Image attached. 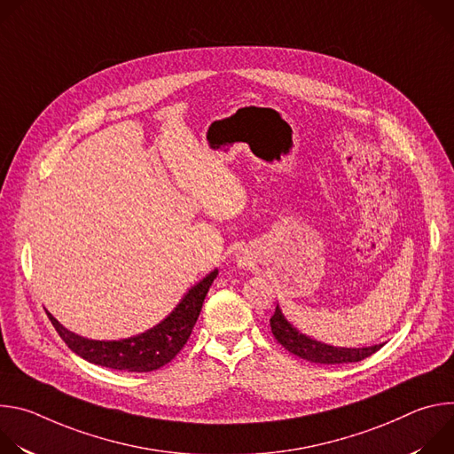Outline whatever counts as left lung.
Segmentation results:
<instances>
[{"mask_svg":"<svg viewBox=\"0 0 454 454\" xmlns=\"http://www.w3.org/2000/svg\"><path fill=\"white\" fill-rule=\"evenodd\" d=\"M271 333L275 340L291 354L319 364H343V363H356L361 361L372 354H375L382 345L373 347H363V348H343V347H333L321 341H316L300 331H296L291 323L282 314L280 307L277 305L275 314L270 319Z\"/></svg>","mask_w":454,"mask_h":454,"instance_id":"8db88e82","label":"left lung"}]
</instances>
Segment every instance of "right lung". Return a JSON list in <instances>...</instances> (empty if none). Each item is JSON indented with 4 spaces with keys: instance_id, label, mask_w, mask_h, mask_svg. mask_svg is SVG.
I'll return each instance as SVG.
<instances>
[{
    "instance_id": "add662e5",
    "label": "right lung",
    "mask_w": 454,
    "mask_h": 454,
    "mask_svg": "<svg viewBox=\"0 0 454 454\" xmlns=\"http://www.w3.org/2000/svg\"><path fill=\"white\" fill-rule=\"evenodd\" d=\"M217 275L219 271L214 270L200 284L193 286L176 305V309L163 321H160L156 327L127 340H88L64 329L50 312L46 314L62 341L82 359L113 370L153 372L170 363L184 347L200 317L205 296Z\"/></svg>"
}]
</instances>
